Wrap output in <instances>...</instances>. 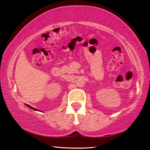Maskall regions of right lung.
Here are the masks:
<instances>
[{
	"mask_svg": "<svg viewBox=\"0 0 150 150\" xmlns=\"http://www.w3.org/2000/svg\"><path fill=\"white\" fill-rule=\"evenodd\" d=\"M26 106H28V107H29V108H32V110H38V111H40V110H38V109H36V108H33V107H32V106H30V105H26Z\"/></svg>",
	"mask_w": 150,
	"mask_h": 150,
	"instance_id": "add662e5",
	"label": "right lung"
}]
</instances>
